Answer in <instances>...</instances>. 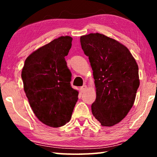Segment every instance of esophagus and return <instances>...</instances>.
Listing matches in <instances>:
<instances>
[{
  "instance_id": "esophagus-1",
  "label": "esophagus",
  "mask_w": 157,
  "mask_h": 157,
  "mask_svg": "<svg viewBox=\"0 0 157 157\" xmlns=\"http://www.w3.org/2000/svg\"><path fill=\"white\" fill-rule=\"evenodd\" d=\"M80 89H81V91H84L86 89V85H83V86H81V88H80Z\"/></svg>"
}]
</instances>
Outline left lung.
<instances>
[{
    "label": "left lung",
    "instance_id": "1",
    "mask_svg": "<svg viewBox=\"0 0 157 157\" xmlns=\"http://www.w3.org/2000/svg\"><path fill=\"white\" fill-rule=\"evenodd\" d=\"M82 48L89 57L96 88L92 113L101 125L120 123L134 105L140 82L139 67L129 49L100 33L80 37Z\"/></svg>",
    "mask_w": 157,
    "mask_h": 157
}]
</instances>
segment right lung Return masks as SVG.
<instances>
[{
  "instance_id": "obj_1",
  "label": "right lung",
  "mask_w": 157,
  "mask_h": 157,
  "mask_svg": "<svg viewBox=\"0 0 157 157\" xmlns=\"http://www.w3.org/2000/svg\"><path fill=\"white\" fill-rule=\"evenodd\" d=\"M72 37L60 36L27 57L21 72L23 88L34 113L41 123L59 127L70 121L78 100L71 86V73L65 57Z\"/></svg>"
}]
</instances>
